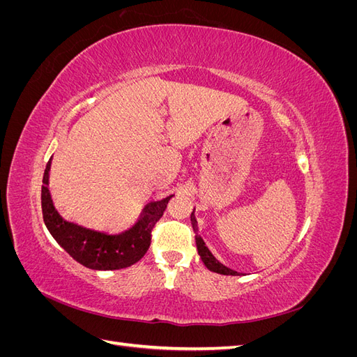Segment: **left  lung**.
<instances>
[{
	"label": "left lung",
	"instance_id": "obj_1",
	"mask_svg": "<svg viewBox=\"0 0 357 357\" xmlns=\"http://www.w3.org/2000/svg\"><path fill=\"white\" fill-rule=\"evenodd\" d=\"M190 222H192V226H193V231H195V241H197V248H198V255L201 256L204 265L207 266L210 271L213 273H218V274H223V275H241L240 273L234 271V269L225 266L222 262H219L218 259L214 257V255L208 250V247L205 245L202 236L198 234V222H197V218H195V208H193L192 214H190Z\"/></svg>",
	"mask_w": 357,
	"mask_h": 357
}]
</instances>
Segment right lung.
Segmentation results:
<instances>
[{
  "instance_id": "add662e5",
  "label": "right lung",
  "mask_w": 357,
  "mask_h": 357,
  "mask_svg": "<svg viewBox=\"0 0 357 357\" xmlns=\"http://www.w3.org/2000/svg\"><path fill=\"white\" fill-rule=\"evenodd\" d=\"M50 164L52 158L43 176L41 208L43 219L56 243L74 261L96 271H113L137 264L149 250L153 226L162 218L169 199L174 195L149 202L132 228L125 232L110 235L93 231L66 220L55 208L49 190Z\"/></svg>"
}]
</instances>
